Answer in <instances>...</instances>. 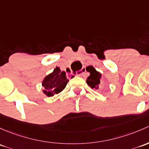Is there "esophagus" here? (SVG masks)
Returning a JSON list of instances; mask_svg holds the SVG:
<instances>
[{
    "label": "esophagus",
    "mask_w": 149,
    "mask_h": 149,
    "mask_svg": "<svg viewBox=\"0 0 149 149\" xmlns=\"http://www.w3.org/2000/svg\"><path fill=\"white\" fill-rule=\"evenodd\" d=\"M84 72H85V69H84V68H83V69L81 70V73H80V74H79V76H84Z\"/></svg>",
    "instance_id": "esophagus-1"
}]
</instances>
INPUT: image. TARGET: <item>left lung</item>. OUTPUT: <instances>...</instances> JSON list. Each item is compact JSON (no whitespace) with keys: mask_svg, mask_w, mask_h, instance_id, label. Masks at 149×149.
Wrapping results in <instances>:
<instances>
[{"mask_svg":"<svg viewBox=\"0 0 149 149\" xmlns=\"http://www.w3.org/2000/svg\"><path fill=\"white\" fill-rule=\"evenodd\" d=\"M86 70L90 73V76L87 78L86 80L88 85L91 88H99V85L101 79V73L97 71L92 65L86 67Z\"/></svg>","mask_w":149,"mask_h":149,"instance_id":"1","label":"left lung"}]
</instances>
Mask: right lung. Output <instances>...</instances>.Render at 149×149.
Segmentation results:
<instances>
[{
	"label": "right lung",
	"instance_id": "obj_1",
	"mask_svg": "<svg viewBox=\"0 0 149 149\" xmlns=\"http://www.w3.org/2000/svg\"><path fill=\"white\" fill-rule=\"evenodd\" d=\"M68 82L65 76V72L61 71L58 67H56L51 73L48 74L43 79L42 86L43 92L47 96H54L61 92Z\"/></svg>",
	"mask_w": 149,
	"mask_h": 149
}]
</instances>
